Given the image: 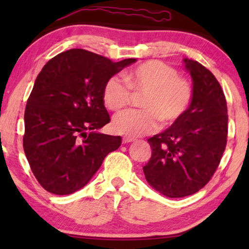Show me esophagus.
Listing matches in <instances>:
<instances>
[{"label": "esophagus", "instance_id": "34e87169", "mask_svg": "<svg viewBox=\"0 0 249 249\" xmlns=\"http://www.w3.org/2000/svg\"><path fill=\"white\" fill-rule=\"evenodd\" d=\"M134 141H135V139L131 138V137H124V138H122V142H124V144H128V142H131Z\"/></svg>", "mask_w": 249, "mask_h": 249}]
</instances>
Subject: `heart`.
<instances>
[{
	"label": "heart",
	"mask_w": 249,
	"mask_h": 249,
	"mask_svg": "<svg viewBox=\"0 0 249 249\" xmlns=\"http://www.w3.org/2000/svg\"><path fill=\"white\" fill-rule=\"evenodd\" d=\"M124 79L111 77L104 85L102 100L108 110L119 112L127 107L130 88L145 93L142 100L144 110H129L117 115L112 122L120 135L142 136L152 134L163 125L178 122L192 104L193 85L178 74L175 68L161 61H146L124 73Z\"/></svg>",
	"instance_id": "1"
}]
</instances>
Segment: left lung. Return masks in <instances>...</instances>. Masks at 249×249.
Masks as SVG:
<instances>
[{"label": "left lung", "mask_w": 249, "mask_h": 249, "mask_svg": "<svg viewBox=\"0 0 249 249\" xmlns=\"http://www.w3.org/2000/svg\"><path fill=\"white\" fill-rule=\"evenodd\" d=\"M193 81V101L186 114L148 139L152 156L145 178L170 198L193 195L210 181L227 145V101L219 81L202 64L182 60Z\"/></svg>", "instance_id": "1"}]
</instances>
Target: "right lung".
I'll return each instance as SVG.
<instances>
[{"instance_id":"add662e5","label":"right lung","mask_w":249,"mask_h":249,"mask_svg":"<svg viewBox=\"0 0 249 249\" xmlns=\"http://www.w3.org/2000/svg\"><path fill=\"white\" fill-rule=\"evenodd\" d=\"M135 62H112L72 49L43 67L27 101L23 149L47 192L69 195L81 189L121 145L120 136L98 131L110 122L102 91L112 76Z\"/></svg>"}]
</instances>
